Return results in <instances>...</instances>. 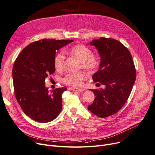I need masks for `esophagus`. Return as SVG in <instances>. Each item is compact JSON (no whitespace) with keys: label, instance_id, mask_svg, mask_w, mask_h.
<instances>
[{"label":"esophagus","instance_id":"34e87169","mask_svg":"<svg viewBox=\"0 0 155 155\" xmlns=\"http://www.w3.org/2000/svg\"><path fill=\"white\" fill-rule=\"evenodd\" d=\"M72 91H76V92H82V91H84L85 89L84 88H72Z\"/></svg>","mask_w":155,"mask_h":155}]
</instances>
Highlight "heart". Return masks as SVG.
<instances>
[{
    "label": "heart",
    "instance_id": "1",
    "mask_svg": "<svg viewBox=\"0 0 155 155\" xmlns=\"http://www.w3.org/2000/svg\"><path fill=\"white\" fill-rule=\"evenodd\" d=\"M72 56L76 57L81 61V66L90 71H94L99 68L101 60L99 57L92 54V51L84 45H77L72 46L68 50ZM65 56L63 52L56 53L54 58V66L56 70L61 71L64 67ZM88 75L85 72L70 73L62 78V82L73 87H81L82 81L87 78Z\"/></svg>",
    "mask_w": 155,
    "mask_h": 155
}]
</instances>
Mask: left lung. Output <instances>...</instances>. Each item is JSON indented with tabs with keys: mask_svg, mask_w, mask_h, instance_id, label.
<instances>
[{
	"mask_svg": "<svg viewBox=\"0 0 155 155\" xmlns=\"http://www.w3.org/2000/svg\"><path fill=\"white\" fill-rule=\"evenodd\" d=\"M90 44L101 56L99 69L92 79L105 88L89 89L95 97L88 109L99 117H107L118 112L126 102L136 80L135 67L131 54L119 41L101 38Z\"/></svg>",
	"mask_w": 155,
	"mask_h": 155,
	"instance_id": "left-lung-1",
	"label": "left lung"
}]
</instances>
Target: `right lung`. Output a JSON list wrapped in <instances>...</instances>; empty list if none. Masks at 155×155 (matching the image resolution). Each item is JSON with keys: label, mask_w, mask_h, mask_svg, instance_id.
Returning a JSON list of instances; mask_svg holds the SVG:
<instances>
[{"label": "right lung", "mask_w": 155, "mask_h": 155, "mask_svg": "<svg viewBox=\"0 0 155 155\" xmlns=\"http://www.w3.org/2000/svg\"><path fill=\"white\" fill-rule=\"evenodd\" d=\"M73 40L41 39L24 48L16 58L12 69L15 98L24 112L39 123H48L59 115L62 94L66 87L50 92L45 79L55 71L56 51Z\"/></svg>", "instance_id": "1"}]
</instances>
